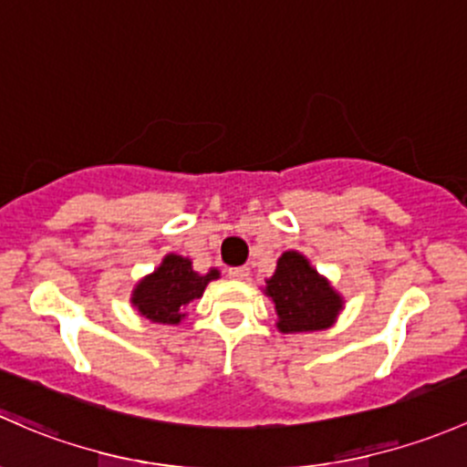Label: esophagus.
I'll return each instance as SVG.
<instances>
[{
  "mask_svg": "<svg viewBox=\"0 0 467 467\" xmlns=\"http://www.w3.org/2000/svg\"><path fill=\"white\" fill-rule=\"evenodd\" d=\"M229 276L235 281H244L249 276V267H229Z\"/></svg>",
  "mask_w": 467,
  "mask_h": 467,
  "instance_id": "34e87169",
  "label": "esophagus"
}]
</instances>
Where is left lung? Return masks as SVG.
<instances>
[{"label": "left lung", "mask_w": 467, "mask_h": 467, "mask_svg": "<svg viewBox=\"0 0 467 467\" xmlns=\"http://www.w3.org/2000/svg\"><path fill=\"white\" fill-rule=\"evenodd\" d=\"M265 295L272 299L281 333L326 330L337 321L344 299L299 252H285L276 272L267 278Z\"/></svg>", "instance_id": "left-lung-1"}]
</instances>
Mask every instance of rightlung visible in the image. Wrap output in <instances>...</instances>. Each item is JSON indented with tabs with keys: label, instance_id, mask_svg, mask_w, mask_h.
I'll return each mask as SVG.
<instances>
[{
	"label": "right lung",
	"instance_id": "right-lung-1",
	"mask_svg": "<svg viewBox=\"0 0 467 467\" xmlns=\"http://www.w3.org/2000/svg\"><path fill=\"white\" fill-rule=\"evenodd\" d=\"M215 278H220L215 267L200 274L193 269L191 258L166 254L160 267L134 285L130 301L139 315L150 319L152 324L175 326L186 317L184 307L193 299H200L206 285Z\"/></svg>",
	"mask_w": 467,
	"mask_h": 467
}]
</instances>
